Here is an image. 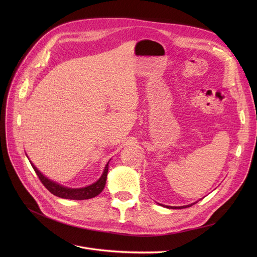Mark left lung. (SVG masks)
<instances>
[{
  "label": "left lung",
  "instance_id": "1",
  "mask_svg": "<svg viewBox=\"0 0 257 257\" xmlns=\"http://www.w3.org/2000/svg\"><path fill=\"white\" fill-rule=\"evenodd\" d=\"M195 203L193 204H190V205H186V206H179V207H169V208H186V207H190V206H193Z\"/></svg>",
  "mask_w": 257,
  "mask_h": 257
}]
</instances>
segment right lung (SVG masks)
Returning a JSON list of instances; mask_svg holds the SVG:
<instances>
[{"mask_svg":"<svg viewBox=\"0 0 257 257\" xmlns=\"http://www.w3.org/2000/svg\"><path fill=\"white\" fill-rule=\"evenodd\" d=\"M31 166L35 171L39 180L42 181V183L45 185V187L51 194H53L54 196H57L59 198L71 199V200H86V199H91L98 196L103 191V188L105 186L106 179H107V173H108V164H107L103 172V175L97 182H94L93 184L88 185L86 187H82V188H69V187L59 185L56 182L51 181L50 179L45 177L44 175L40 173L32 164Z\"/></svg>","mask_w":257,"mask_h":257,"instance_id":"obj_1","label":"right lung"}]
</instances>
